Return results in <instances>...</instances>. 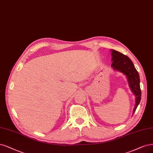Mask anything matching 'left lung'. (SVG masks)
Instances as JSON below:
<instances>
[{
  "mask_svg": "<svg viewBox=\"0 0 153 153\" xmlns=\"http://www.w3.org/2000/svg\"><path fill=\"white\" fill-rule=\"evenodd\" d=\"M111 51L112 56L111 67L113 70L122 72L126 75L130 90L135 96V105L133 111L134 114L141 99L139 73L135 69L132 61L128 56L113 49Z\"/></svg>",
  "mask_w": 153,
  "mask_h": 153,
  "instance_id": "obj_1",
  "label": "left lung"
}]
</instances>
